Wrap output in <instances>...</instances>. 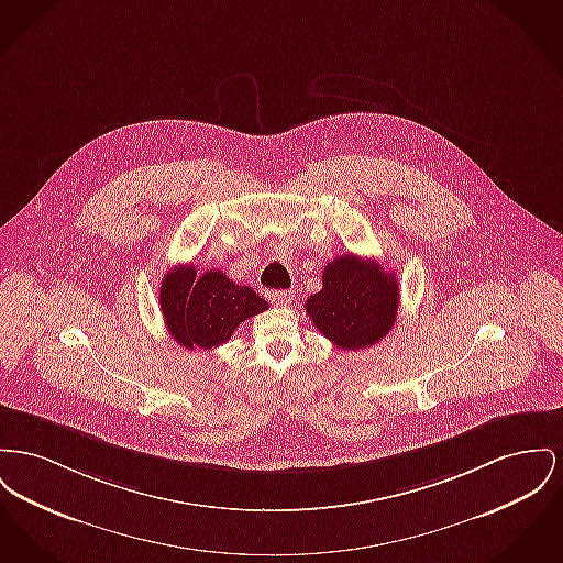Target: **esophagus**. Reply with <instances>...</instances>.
I'll list each match as a JSON object with an SVG mask.
<instances>
[{
  "label": "esophagus",
  "instance_id": "1",
  "mask_svg": "<svg viewBox=\"0 0 563 563\" xmlns=\"http://www.w3.org/2000/svg\"><path fill=\"white\" fill-rule=\"evenodd\" d=\"M267 298L272 299L274 303H278V306H287L294 299V294L291 291H269Z\"/></svg>",
  "mask_w": 563,
  "mask_h": 563
}]
</instances>
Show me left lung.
<instances>
[{
	"mask_svg": "<svg viewBox=\"0 0 563 563\" xmlns=\"http://www.w3.org/2000/svg\"><path fill=\"white\" fill-rule=\"evenodd\" d=\"M399 289L394 272L357 255L335 257L323 289L306 299V314L338 349L360 351L396 325Z\"/></svg>",
	"mask_w": 563,
	"mask_h": 563,
	"instance_id": "obj_1",
	"label": "left lung"
}]
</instances>
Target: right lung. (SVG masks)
<instances>
[{
	"label": "right lung",
	"mask_w": 563,
	"mask_h": 563,
	"mask_svg": "<svg viewBox=\"0 0 563 563\" xmlns=\"http://www.w3.org/2000/svg\"><path fill=\"white\" fill-rule=\"evenodd\" d=\"M162 314L169 335L194 351L217 349L228 342L238 325L267 310V301L251 287L235 285L221 269L201 276L196 265H176L159 289Z\"/></svg>",
	"instance_id": "1"
}]
</instances>
